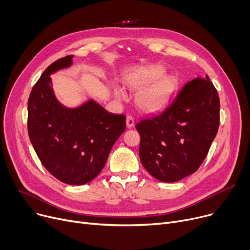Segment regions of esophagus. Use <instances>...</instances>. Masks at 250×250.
<instances>
[{
	"mask_svg": "<svg viewBox=\"0 0 250 250\" xmlns=\"http://www.w3.org/2000/svg\"><path fill=\"white\" fill-rule=\"evenodd\" d=\"M135 125V120H134V117L132 116V115H127L126 116V126L128 127V128H130V127H133Z\"/></svg>",
	"mask_w": 250,
	"mask_h": 250,
	"instance_id": "obj_1",
	"label": "esophagus"
}]
</instances>
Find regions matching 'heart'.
<instances>
[{
	"label": "heart",
	"instance_id": "1",
	"mask_svg": "<svg viewBox=\"0 0 250 250\" xmlns=\"http://www.w3.org/2000/svg\"><path fill=\"white\" fill-rule=\"evenodd\" d=\"M164 70L161 67H153L144 73L137 81L133 83L135 87L143 88L152 82V85L144 89L137 98L139 107L145 111L154 112L161 109L168 102L170 96L175 88V79L171 76H165ZM116 96L120 99L125 97L124 92L121 89H116Z\"/></svg>",
	"mask_w": 250,
	"mask_h": 250
}]
</instances>
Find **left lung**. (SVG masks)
I'll return each mask as SVG.
<instances>
[{
    "mask_svg": "<svg viewBox=\"0 0 250 250\" xmlns=\"http://www.w3.org/2000/svg\"><path fill=\"white\" fill-rule=\"evenodd\" d=\"M220 99L208 76L188 82L160 113L136 125L140 160L163 182H175L200 168L218 133Z\"/></svg>",
    "mask_w": 250,
    "mask_h": 250,
    "instance_id": "1",
    "label": "left lung"
}]
</instances>
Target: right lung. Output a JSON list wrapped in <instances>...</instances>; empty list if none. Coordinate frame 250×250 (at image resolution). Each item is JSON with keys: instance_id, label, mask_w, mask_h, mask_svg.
<instances>
[{"instance_id": "add662e5", "label": "right lung", "mask_w": 250, "mask_h": 250, "mask_svg": "<svg viewBox=\"0 0 250 250\" xmlns=\"http://www.w3.org/2000/svg\"><path fill=\"white\" fill-rule=\"evenodd\" d=\"M74 56L52 62L33 86L28 99V135L36 155L60 181L81 186L103 169L110 150L125 129V116L112 114L93 100L65 108L56 99L49 75L68 68Z\"/></svg>"}]
</instances>
